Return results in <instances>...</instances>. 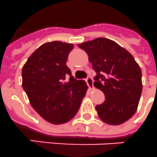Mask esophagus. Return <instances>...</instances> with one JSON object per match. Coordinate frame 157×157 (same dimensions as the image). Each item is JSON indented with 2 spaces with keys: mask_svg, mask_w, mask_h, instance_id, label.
I'll return each instance as SVG.
<instances>
[{
  "mask_svg": "<svg viewBox=\"0 0 157 157\" xmlns=\"http://www.w3.org/2000/svg\"><path fill=\"white\" fill-rule=\"evenodd\" d=\"M86 82H87V84H88V85H89V88H90V89H93V80L90 76H89L86 78Z\"/></svg>",
  "mask_w": 157,
  "mask_h": 157,
  "instance_id": "esophagus-1",
  "label": "esophagus"
}]
</instances>
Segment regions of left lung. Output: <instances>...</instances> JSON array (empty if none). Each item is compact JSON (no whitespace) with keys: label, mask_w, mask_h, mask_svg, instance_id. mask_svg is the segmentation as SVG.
Listing matches in <instances>:
<instances>
[{"label":"left lung","mask_w":157,"mask_h":157,"mask_svg":"<svg viewBox=\"0 0 157 157\" xmlns=\"http://www.w3.org/2000/svg\"><path fill=\"white\" fill-rule=\"evenodd\" d=\"M87 52L97 75L94 85L105 93L97 105L99 117L106 124L118 125L136 111L142 92L141 70L127 50L107 38L99 37L78 44Z\"/></svg>","instance_id":"1"}]
</instances>
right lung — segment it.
<instances>
[{
    "mask_svg": "<svg viewBox=\"0 0 157 157\" xmlns=\"http://www.w3.org/2000/svg\"><path fill=\"white\" fill-rule=\"evenodd\" d=\"M73 44H42L22 68V87L35 111L53 124L66 123L78 112L88 86L77 81L66 65Z\"/></svg>",
    "mask_w": 157,
    "mask_h": 157,
    "instance_id": "right-lung-1",
    "label": "right lung"
}]
</instances>
